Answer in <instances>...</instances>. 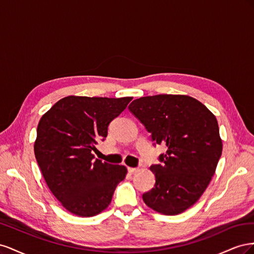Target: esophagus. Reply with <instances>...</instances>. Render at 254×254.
Here are the masks:
<instances>
[{"mask_svg":"<svg viewBox=\"0 0 254 254\" xmlns=\"http://www.w3.org/2000/svg\"><path fill=\"white\" fill-rule=\"evenodd\" d=\"M128 172L130 174H134L136 172H139V168H134V167H128Z\"/></svg>","mask_w":254,"mask_h":254,"instance_id":"obj_1","label":"esophagus"}]
</instances>
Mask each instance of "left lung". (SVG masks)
Wrapping results in <instances>:
<instances>
[{
	"label": "left lung",
	"mask_w": 254,
	"mask_h": 254,
	"mask_svg": "<svg viewBox=\"0 0 254 254\" xmlns=\"http://www.w3.org/2000/svg\"><path fill=\"white\" fill-rule=\"evenodd\" d=\"M129 110L164 145L162 164L150 166L156 183L143 194L146 205L164 215H177L197 202L212 180L221 156L222 142L215 115L188 95L140 97Z\"/></svg>",
	"instance_id": "8db88e82"
}]
</instances>
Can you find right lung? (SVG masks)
Listing matches in <instances>:
<instances>
[{
    "label": "right lung",
    "instance_id": "obj_1",
    "mask_svg": "<svg viewBox=\"0 0 254 254\" xmlns=\"http://www.w3.org/2000/svg\"><path fill=\"white\" fill-rule=\"evenodd\" d=\"M132 97L66 96L42 115L35 157L49 189L64 209L90 217L111 202L127 168L94 160L92 150L108 134L110 122Z\"/></svg>",
    "mask_w": 254,
    "mask_h": 254
}]
</instances>
